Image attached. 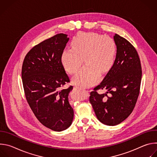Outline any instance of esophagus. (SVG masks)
<instances>
[{
  "instance_id": "obj_1",
  "label": "esophagus",
  "mask_w": 157,
  "mask_h": 157,
  "mask_svg": "<svg viewBox=\"0 0 157 157\" xmlns=\"http://www.w3.org/2000/svg\"><path fill=\"white\" fill-rule=\"evenodd\" d=\"M76 88H78V89H83L84 88H82V87H80V86H76Z\"/></svg>"
}]
</instances>
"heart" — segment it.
I'll list each match as a JSON object with an SVG mask.
<instances>
[{"instance_id": "obj_1", "label": "heart", "mask_w": 157, "mask_h": 157, "mask_svg": "<svg viewBox=\"0 0 157 157\" xmlns=\"http://www.w3.org/2000/svg\"><path fill=\"white\" fill-rule=\"evenodd\" d=\"M114 41L95 33H81L71 42V48L65 50L61 63L65 70L76 74L82 64L86 66L73 78V82L82 87L90 86L98 79L99 73H104L113 65L116 58Z\"/></svg>"}]
</instances>
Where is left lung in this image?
Instances as JSON below:
<instances>
[{"instance_id":"8db88e82","label":"left lung","mask_w":157,"mask_h":157,"mask_svg":"<svg viewBox=\"0 0 157 157\" xmlns=\"http://www.w3.org/2000/svg\"><path fill=\"white\" fill-rule=\"evenodd\" d=\"M114 40L117 47L114 63L89 97L98 119L110 126L119 124L132 113L142 79L140 60L136 48L117 34ZM98 89H106V92L99 95L96 91Z\"/></svg>"}]
</instances>
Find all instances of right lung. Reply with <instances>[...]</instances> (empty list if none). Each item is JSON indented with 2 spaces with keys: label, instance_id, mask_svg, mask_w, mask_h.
<instances>
[{
  "label": "right lung",
  "instance_id": "add662e5",
  "mask_svg": "<svg viewBox=\"0 0 157 157\" xmlns=\"http://www.w3.org/2000/svg\"><path fill=\"white\" fill-rule=\"evenodd\" d=\"M68 35H56L32 48L27 54L21 78L27 101L38 120L56 132L72 124L74 111L68 100L73 86L61 89L70 82L61 63Z\"/></svg>",
  "mask_w": 157,
  "mask_h": 157
}]
</instances>
